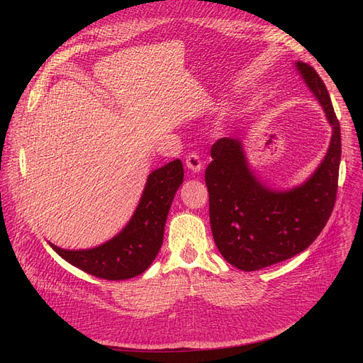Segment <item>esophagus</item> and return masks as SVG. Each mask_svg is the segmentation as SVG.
<instances>
[{
  "mask_svg": "<svg viewBox=\"0 0 363 363\" xmlns=\"http://www.w3.org/2000/svg\"><path fill=\"white\" fill-rule=\"evenodd\" d=\"M184 164H186V167H188V169H191L194 172H200L203 169V162H201L200 156L196 155V152H192V155H189L188 157H186Z\"/></svg>",
  "mask_w": 363,
  "mask_h": 363,
  "instance_id": "esophagus-1",
  "label": "esophagus"
}]
</instances>
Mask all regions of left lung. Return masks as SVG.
Instances as JSON below:
<instances>
[{
	"label": "left lung",
	"mask_w": 363,
	"mask_h": 363,
	"mask_svg": "<svg viewBox=\"0 0 363 363\" xmlns=\"http://www.w3.org/2000/svg\"><path fill=\"white\" fill-rule=\"evenodd\" d=\"M295 67L333 128L330 147L311 179L291 191L267 188L250 171L238 138L218 139L206 169L215 244L230 265L242 271L267 268L304 251L323 232L335 207L339 121L321 77L307 63L296 62Z\"/></svg>",
	"instance_id": "left-lung-1"
}]
</instances>
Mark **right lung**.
I'll return each instance as SVG.
<instances>
[{
	"mask_svg": "<svg viewBox=\"0 0 363 363\" xmlns=\"http://www.w3.org/2000/svg\"><path fill=\"white\" fill-rule=\"evenodd\" d=\"M183 175L180 159L152 171L128 224L106 244L89 250H63L50 244L51 248L75 268L95 277L127 280L139 276L162 247L164 223Z\"/></svg>",
	"mask_w": 363,
	"mask_h": 363,
	"instance_id": "obj_1",
	"label": "right lung"
}]
</instances>
